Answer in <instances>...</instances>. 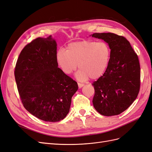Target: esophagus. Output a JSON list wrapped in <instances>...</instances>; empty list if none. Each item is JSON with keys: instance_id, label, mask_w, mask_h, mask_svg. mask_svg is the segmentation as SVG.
Here are the masks:
<instances>
[{"instance_id": "34e87169", "label": "esophagus", "mask_w": 152, "mask_h": 152, "mask_svg": "<svg viewBox=\"0 0 152 152\" xmlns=\"http://www.w3.org/2000/svg\"><path fill=\"white\" fill-rule=\"evenodd\" d=\"M78 86H79V88H81V87H82L84 86V84H80V83H78Z\"/></svg>"}]
</instances>
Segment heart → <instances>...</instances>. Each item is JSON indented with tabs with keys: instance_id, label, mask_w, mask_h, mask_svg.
<instances>
[{
	"instance_id": "b5f03b06",
	"label": "heart",
	"mask_w": 152,
	"mask_h": 152,
	"mask_svg": "<svg viewBox=\"0 0 152 152\" xmlns=\"http://www.w3.org/2000/svg\"><path fill=\"white\" fill-rule=\"evenodd\" d=\"M111 58V49L105 42L83 40L69 44L65 50L60 49L56 53V61L66 75L74 72L77 65L79 70L77 79L85 81L90 77L98 79L107 70Z\"/></svg>"
}]
</instances>
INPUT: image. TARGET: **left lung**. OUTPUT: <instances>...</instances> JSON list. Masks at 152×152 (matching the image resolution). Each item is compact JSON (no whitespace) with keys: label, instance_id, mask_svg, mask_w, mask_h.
Listing matches in <instances>:
<instances>
[{"label":"left lung","instance_id":"8db88e82","mask_svg":"<svg viewBox=\"0 0 152 152\" xmlns=\"http://www.w3.org/2000/svg\"><path fill=\"white\" fill-rule=\"evenodd\" d=\"M91 35L104 40L111 49L107 70L92 84L95 91L93 106L102 115H117L129 107L138 95L141 77L139 59L123 36L113 33Z\"/></svg>","mask_w":152,"mask_h":152}]
</instances>
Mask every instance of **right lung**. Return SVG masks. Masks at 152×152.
Listing matches in <instances>:
<instances>
[{
  "label": "right lung",
  "mask_w": 152,
  "mask_h": 152,
  "mask_svg": "<svg viewBox=\"0 0 152 152\" xmlns=\"http://www.w3.org/2000/svg\"><path fill=\"white\" fill-rule=\"evenodd\" d=\"M56 46L51 35L32 40L22 49L15 70L23 107L35 117L50 122L66 117L78 89L77 82L58 67Z\"/></svg>",
  "instance_id": "obj_1"
}]
</instances>
